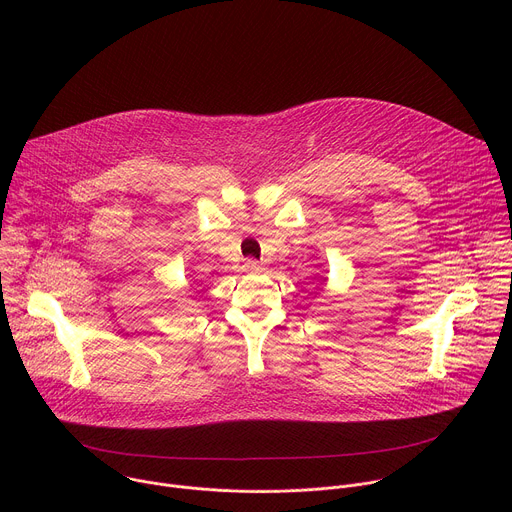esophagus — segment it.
Returning a JSON list of instances; mask_svg holds the SVG:
<instances>
[{"mask_svg": "<svg viewBox=\"0 0 512 512\" xmlns=\"http://www.w3.org/2000/svg\"><path fill=\"white\" fill-rule=\"evenodd\" d=\"M243 269H245V271H261L263 265H261L257 259H245V261H243Z\"/></svg>", "mask_w": 512, "mask_h": 512, "instance_id": "1", "label": "esophagus"}]
</instances>
